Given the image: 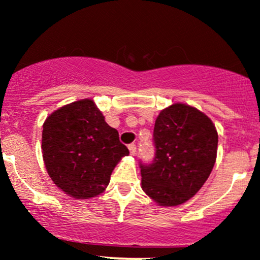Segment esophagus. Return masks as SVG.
Masks as SVG:
<instances>
[{
    "label": "esophagus",
    "instance_id": "obj_1",
    "mask_svg": "<svg viewBox=\"0 0 260 260\" xmlns=\"http://www.w3.org/2000/svg\"><path fill=\"white\" fill-rule=\"evenodd\" d=\"M128 149H129L131 155H136V153H137V147H136V144H129V145H128Z\"/></svg>",
    "mask_w": 260,
    "mask_h": 260
}]
</instances>
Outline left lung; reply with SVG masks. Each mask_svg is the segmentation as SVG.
Returning <instances> with one entry per match:
<instances>
[{"mask_svg":"<svg viewBox=\"0 0 260 260\" xmlns=\"http://www.w3.org/2000/svg\"><path fill=\"white\" fill-rule=\"evenodd\" d=\"M155 156L140 162L142 188L164 207L186 203L208 180L217 153V132L207 115L186 104H174L156 117Z\"/></svg>","mask_w":260,"mask_h":260,"instance_id":"8db88e82","label":"left lung"}]
</instances>
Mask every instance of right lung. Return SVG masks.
Returning a JSON list of instances; mask_svg holds the SVG:
<instances>
[{"label":"right lung","instance_id":"right-lung-1","mask_svg":"<svg viewBox=\"0 0 260 260\" xmlns=\"http://www.w3.org/2000/svg\"><path fill=\"white\" fill-rule=\"evenodd\" d=\"M41 148L53 183L77 199L103 193L115 166L129 154L90 99L53 111L44 122Z\"/></svg>","mask_w":260,"mask_h":260}]
</instances>
